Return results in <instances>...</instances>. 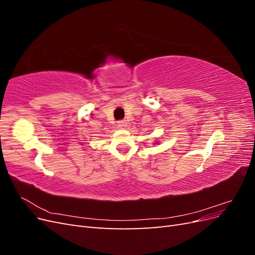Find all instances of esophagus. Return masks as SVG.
Returning <instances> with one entry per match:
<instances>
[{
  "label": "esophagus",
  "mask_w": 255,
  "mask_h": 255,
  "mask_svg": "<svg viewBox=\"0 0 255 255\" xmlns=\"http://www.w3.org/2000/svg\"><path fill=\"white\" fill-rule=\"evenodd\" d=\"M117 126H118V128H125V127H127V121H126V120H119V121L117 122Z\"/></svg>",
  "instance_id": "esophagus-1"
}]
</instances>
